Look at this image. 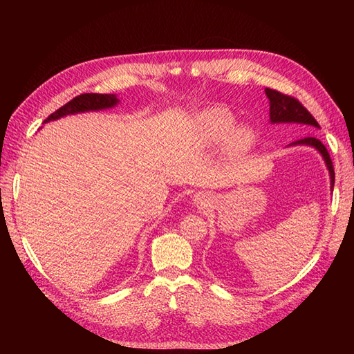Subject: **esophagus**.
I'll use <instances>...</instances> for the list:
<instances>
[{
    "mask_svg": "<svg viewBox=\"0 0 354 354\" xmlns=\"http://www.w3.org/2000/svg\"><path fill=\"white\" fill-rule=\"evenodd\" d=\"M194 202H195L196 207H207L209 203V196L207 194H202V192H201V194H196L194 196Z\"/></svg>",
    "mask_w": 354,
    "mask_h": 354,
    "instance_id": "1",
    "label": "esophagus"
}]
</instances>
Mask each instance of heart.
Returning <instances> with one entry per match:
<instances>
[{
  "label": "heart",
  "mask_w": 354,
  "mask_h": 354,
  "mask_svg": "<svg viewBox=\"0 0 354 354\" xmlns=\"http://www.w3.org/2000/svg\"><path fill=\"white\" fill-rule=\"evenodd\" d=\"M234 115L220 106H211L196 116V130L202 145H216L224 140L229 153H239L252 143V130L246 125H234Z\"/></svg>",
  "instance_id": "heart-1"
}]
</instances>
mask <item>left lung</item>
Segmentation results:
<instances>
[{
    "instance_id": "obj_1",
    "label": "left lung",
    "mask_w": 354,
    "mask_h": 354,
    "mask_svg": "<svg viewBox=\"0 0 354 354\" xmlns=\"http://www.w3.org/2000/svg\"><path fill=\"white\" fill-rule=\"evenodd\" d=\"M264 91H266V95H267V99H269V104H270L269 116H270L272 124H301L306 127H315L319 130L320 127H319L317 121L297 99L291 97V95L282 94L276 90H270V88H266ZM288 146H308V147L316 149V151L320 153V156H322V159L325 160V165L329 171L330 190L334 189V183H335L334 165H332L330 156L322 142L317 140L316 137H304V138H299V140H297V142H292Z\"/></svg>"
}]
</instances>
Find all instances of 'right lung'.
Instances as JSON below:
<instances>
[{
	"instance_id": "1",
	"label": "right lung",
	"mask_w": 354,
	"mask_h": 354,
	"mask_svg": "<svg viewBox=\"0 0 354 354\" xmlns=\"http://www.w3.org/2000/svg\"><path fill=\"white\" fill-rule=\"evenodd\" d=\"M118 103H120V99H118L115 94H94V93L81 94L78 97L72 99L65 106H62V108L57 109L55 113H51L42 124L56 121V120H60V118H65L69 115L112 109Z\"/></svg>"
}]
</instances>
